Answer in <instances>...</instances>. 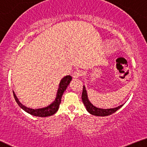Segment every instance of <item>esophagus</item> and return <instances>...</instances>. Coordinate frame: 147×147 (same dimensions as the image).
<instances>
[{"instance_id":"obj_1","label":"esophagus","mask_w":147,"mask_h":147,"mask_svg":"<svg viewBox=\"0 0 147 147\" xmlns=\"http://www.w3.org/2000/svg\"><path fill=\"white\" fill-rule=\"evenodd\" d=\"M82 73L81 72V71H79V70H76V71H74L73 73V78H77L82 76Z\"/></svg>"}]
</instances>
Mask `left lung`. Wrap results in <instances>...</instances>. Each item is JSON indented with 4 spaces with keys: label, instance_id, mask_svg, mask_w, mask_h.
I'll use <instances>...</instances> for the list:
<instances>
[{
    "label": "left lung",
    "instance_id": "obj_1",
    "mask_svg": "<svg viewBox=\"0 0 147 147\" xmlns=\"http://www.w3.org/2000/svg\"><path fill=\"white\" fill-rule=\"evenodd\" d=\"M82 100L83 104H84V106L86 107V110L92 115H96V116H108L112 113H115L116 111H117L119 108L123 106V104L121 105V106L117 107V108H110V109H102L96 108V106L92 104V103L89 101L88 98L87 92L86 90V88L84 86H83L82 89Z\"/></svg>",
    "mask_w": 147,
    "mask_h": 147
}]
</instances>
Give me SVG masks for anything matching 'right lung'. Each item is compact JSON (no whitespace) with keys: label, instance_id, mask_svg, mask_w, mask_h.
I'll return each mask as SVG.
<instances>
[{"label":"right lung","instance_id":"1","mask_svg":"<svg viewBox=\"0 0 147 147\" xmlns=\"http://www.w3.org/2000/svg\"><path fill=\"white\" fill-rule=\"evenodd\" d=\"M72 80V77L70 75H67L65 77H63L61 79V82L59 85V88L57 90V96L55 98V100H54V102H53L49 106L45 107V108H39V109H32L28 107H26L24 106L23 104H22L19 101L18 98L16 97V94L13 91V94H14V99L17 102V104H18V106L20 108L24 110L26 112L30 113L32 115L37 116V117H47V116L52 115L55 113L57 111L59 107L61 102V98L64 93V92L66 90L67 86H69V84Z\"/></svg>","mask_w":147,"mask_h":147}]
</instances>
